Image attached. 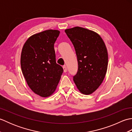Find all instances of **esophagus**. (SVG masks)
Wrapping results in <instances>:
<instances>
[{"instance_id":"esophagus-1","label":"esophagus","mask_w":132,"mask_h":132,"mask_svg":"<svg viewBox=\"0 0 132 132\" xmlns=\"http://www.w3.org/2000/svg\"><path fill=\"white\" fill-rule=\"evenodd\" d=\"M63 69L64 72H67V68H66V66L65 65H64V66H63Z\"/></svg>"}]
</instances>
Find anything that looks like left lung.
Returning a JSON list of instances; mask_svg holds the SVG:
<instances>
[{
	"label": "left lung",
	"instance_id": "1",
	"mask_svg": "<svg viewBox=\"0 0 132 132\" xmlns=\"http://www.w3.org/2000/svg\"><path fill=\"white\" fill-rule=\"evenodd\" d=\"M74 46L78 69L73 80L80 92L89 95L104 79L108 66V53L100 36L92 30L76 27L65 30Z\"/></svg>",
	"mask_w": 132,
	"mask_h": 132
}]
</instances>
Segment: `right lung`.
I'll list each match as a JSON object with an SVG mask.
<instances>
[{"label":"right lung","mask_w":132,"mask_h":132,"mask_svg":"<svg viewBox=\"0 0 132 132\" xmlns=\"http://www.w3.org/2000/svg\"><path fill=\"white\" fill-rule=\"evenodd\" d=\"M60 32L46 30L35 34L24 44L21 68L28 85L35 94L48 97L55 90L63 72L56 63L54 45Z\"/></svg>","instance_id":"add662e5"}]
</instances>
